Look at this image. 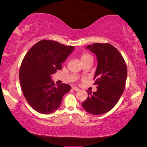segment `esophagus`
<instances>
[{
    "instance_id": "esophagus-1",
    "label": "esophagus",
    "mask_w": 147,
    "mask_h": 147,
    "mask_svg": "<svg viewBox=\"0 0 147 147\" xmlns=\"http://www.w3.org/2000/svg\"><path fill=\"white\" fill-rule=\"evenodd\" d=\"M73 89L74 91H79L80 90V89L78 88H77V87H73Z\"/></svg>"
}]
</instances>
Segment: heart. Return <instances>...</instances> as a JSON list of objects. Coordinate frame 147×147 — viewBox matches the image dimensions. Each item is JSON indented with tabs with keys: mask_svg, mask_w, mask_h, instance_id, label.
Wrapping results in <instances>:
<instances>
[{
	"mask_svg": "<svg viewBox=\"0 0 147 147\" xmlns=\"http://www.w3.org/2000/svg\"><path fill=\"white\" fill-rule=\"evenodd\" d=\"M90 57H91V55H89V54H86L85 53V54H84L82 56L81 60H82V61L84 60H85V59H86L90 58Z\"/></svg>",
	"mask_w": 147,
	"mask_h": 147,
	"instance_id": "1",
	"label": "heart"
}]
</instances>
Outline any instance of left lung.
<instances>
[{"label": "left lung", "instance_id": "obj_1", "mask_svg": "<svg viewBox=\"0 0 147 147\" xmlns=\"http://www.w3.org/2000/svg\"><path fill=\"white\" fill-rule=\"evenodd\" d=\"M86 49L95 54L97 67L94 84L97 90L82 103L85 110L93 115H102L110 111L123 94L127 78V67L123 56L110 44L93 43Z\"/></svg>", "mask_w": 147, "mask_h": 147}]
</instances>
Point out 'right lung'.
I'll use <instances>...</instances> for the list:
<instances>
[{
	"label": "right lung",
	"mask_w": 147,
	"mask_h": 147,
	"mask_svg": "<svg viewBox=\"0 0 147 147\" xmlns=\"http://www.w3.org/2000/svg\"><path fill=\"white\" fill-rule=\"evenodd\" d=\"M74 47L58 42L41 40L24 56L19 71V80L26 100L35 110L50 114L59 108L65 94L71 86H54L52 75L61 69V63L74 51Z\"/></svg>",
	"instance_id": "obj_1"
}]
</instances>
